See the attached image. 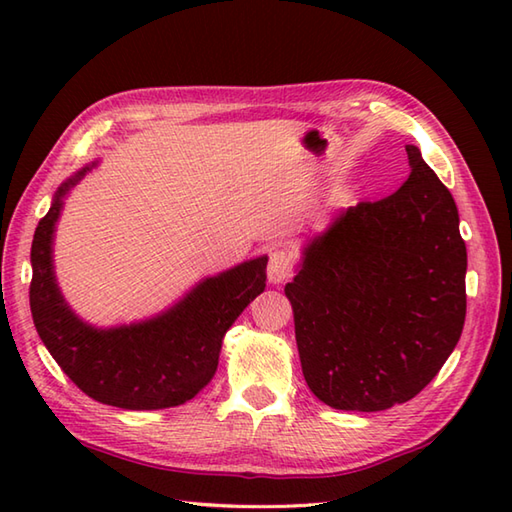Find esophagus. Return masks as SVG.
I'll list each match as a JSON object with an SVG mask.
<instances>
[{"mask_svg": "<svg viewBox=\"0 0 512 512\" xmlns=\"http://www.w3.org/2000/svg\"><path fill=\"white\" fill-rule=\"evenodd\" d=\"M295 273V262L292 255L284 248H273L268 255V279L270 284H281Z\"/></svg>", "mask_w": 512, "mask_h": 512, "instance_id": "1", "label": "esophagus"}]
</instances>
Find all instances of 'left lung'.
I'll use <instances>...</instances> for the list:
<instances>
[{
	"mask_svg": "<svg viewBox=\"0 0 512 512\" xmlns=\"http://www.w3.org/2000/svg\"><path fill=\"white\" fill-rule=\"evenodd\" d=\"M411 173L306 248L286 286L306 383L325 405L383 411L427 387L466 317V244L453 195L407 145Z\"/></svg>",
	"mask_w": 512,
	"mask_h": 512,
	"instance_id": "1",
	"label": "left lung"
}]
</instances>
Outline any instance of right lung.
Here are the masks:
<instances>
[{"label": "right lung", "mask_w": 512, "mask_h": 512, "mask_svg": "<svg viewBox=\"0 0 512 512\" xmlns=\"http://www.w3.org/2000/svg\"><path fill=\"white\" fill-rule=\"evenodd\" d=\"M85 171L57 191L32 237V321L63 374L96 402L134 411L178 407L213 378L226 330L266 288L268 259H250L202 281L162 317L96 330L65 306L50 255L61 198Z\"/></svg>", "instance_id": "1"}]
</instances>
